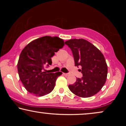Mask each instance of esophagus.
<instances>
[{
  "mask_svg": "<svg viewBox=\"0 0 126 126\" xmlns=\"http://www.w3.org/2000/svg\"><path fill=\"white\" fill-rule=\"evenodd\" d=\"M63 75H64V76H67L69 75V74H68V73H63Z\"/></svg>",
  "mask_w": 126,
  "mask_h": 126,
  "instance_id": "1",
  "label": "esophagus"
}]
</instances>
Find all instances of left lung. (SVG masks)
Listing matches in <instances>:
<instances>
[{
    "label": "left lung",
    "mask_w": 126,
    "mask_h": 126,
    "mask_svg": "<svg viewBox=\"0 0 126 126\" xmlns=\"http://www.w3.org/2000/svg\"><path fill=\"white\" fill-rule=\"evenodd\" d=\"M71 49L75 66L82 67L81 78L76 79L69 89L76 95L89 97L102 88L106 81L108 68L104 57L94 45L83 39H70L65 42Z\"/></svg>",
    "instance_id": "1"
}]
</instances>
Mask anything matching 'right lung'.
I'll list each match as a JSON object with an SVG mask.
<instances>
[{
	"mask_svg": "<svg viewBox=\"0 0 126 126\" xmlns=\"http://www.w3.org/2000/svg\"><path fill=\"white\" fill-rule=\"evenodd\" d=\"M64 45L63 39L57 37L45 36L25 46L18 63L19 76L24 87L31 94L44 96L50 93L56 81L62 72L46 73L44 67L51 65V58Z\"/></svg>",
	"mask_w": 126,
	"mask_h": 126,
	"instance_id": "1",
	"label": "right lung"
}]
</instances>
